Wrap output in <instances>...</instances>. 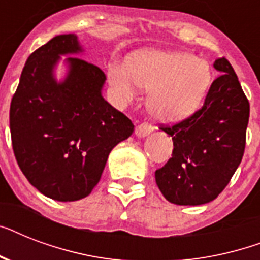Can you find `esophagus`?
I'll list each match as a JSON object with an SVG mask.
<instances>
[{
    "mask_svg": "<svg viewBox=\"0 0 260 260\" xmlns=\"http://www.w3.org/2000/svg\"><path fill=\"white\" fill-rule=\"evenodd\" d=\"M152 131H154V128L151 126V124H148V122H143V124H139V125L136 126L135 134H136L138 138H146V136H148Z\"/></svg>",
    "mask_w": 260,
    "mask_h": 260,
    "instance_id": "34e87169",
    "label": "esophagus"
}]
</instances>
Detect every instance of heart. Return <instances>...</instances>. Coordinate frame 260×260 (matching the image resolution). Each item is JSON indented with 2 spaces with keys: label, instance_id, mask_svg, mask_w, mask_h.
Masks as SVG:
<instances>
[{
  "label": "heart",
  "instance_id": "b5f03b06",
  "mask_svg": "<svg viewBox=\"0 0 260 260\" xmlns=\"http://www.w3.org/2000/svg\"><path fill=\"white\" fill-rule=\"evenodd\" d=\"M108 79L122 102H131L138 89L151 91L148 110L165 124L191 117L202 105L212 82V71L205 59L183 51L135 52L128 64L113 63Z\"/></svg>",
  "mask_w": 260,
  "mask_h": 260
}]
</instances>
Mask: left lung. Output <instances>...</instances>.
Wrapping results in <instances>:
<instances>
[{
  "instance_id": "1",
  "label": "left lung",
  "mask_w": 260,
  "mask_h": 260,
  "mask_svg": "<svg viewBox=\"0 0 260 260\" xmlns=\"http://www.w3.org/2000/svg\"><path fill=\"white\" fill-rule=\"evenodd\" d=\"M213 67L220 73L205 104L191 117L171 128L169 162L155 171V181L167 201L175 205H202L225 189L242 162L250 104L238 75L225 58Z\"/></svg>"
}]
</instances>
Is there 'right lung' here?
Wrapping results in <instances>:
<instances>
[{
	"mask_svg": "<svg viewBox=\"0 0 260 260\" xmlns=\"http://www.w3.org/2000/svg\"><path fill=\"white\" fill-rule=\"evenodd\" d=\"M75 34L58 35L29 55L10 104L16 160L32 186L55 201H78L91 193L110 151L134 132V124L105 101L106 77L81 56ZM62 56L67 74L56 78Z\"/></svg>",
	"mask_w": 260,
	"mask_h": 260,
	"instance_id": "1",
	"label": "right lung"
}]
</instances>
